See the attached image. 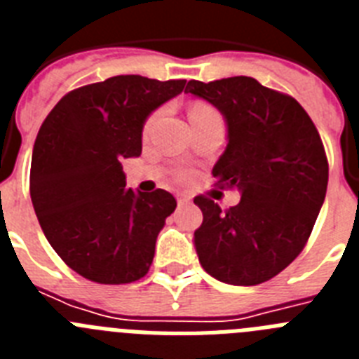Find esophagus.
Segmentation results:
<instances>
[{
    "label": "esophagus",
    "instance_id": "obj_1",
    "mask_svg": "<svg viewBox=\"0 0 359 359\" xmlns=\"http://www.w3.org/2000/svg\"><path fill=\"white\" fill-rule=\"evenodd\" d=\"M177 203H180V205H189V203H192V199H190V196L180 194L177 196Z\"/></svg>",
    "mask_w": 359,
    "mask_h": 359
}]
</instances>
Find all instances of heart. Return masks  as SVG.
Here are the masks:
<instances>
[{"instance_id": "heart-1", "label": "heart", "mask_w": 359, "mask_h": 359, "mask_svg": "<svg viewBox=\"0 0 359 359\" xmlns=\"http://www.w3.org/2000/svg\"><path fill=\"white\" fill-rule=\"evenodd\" d=\"M212 113H215L214 109H212L210 106H207V104H201V102H198V104H194V106L190 107V118H196V116H205V115H212ZM152 120L154 118H151L149 120V123H147V128L149 126H151L152 123Z\"/></svg>"}]
</instances>
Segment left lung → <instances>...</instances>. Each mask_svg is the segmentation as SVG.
<instances>
[{
    "mask_svg": "<svg viewBox=\"0 0 359 359\" xmlns=\"http://www.w3.org/2000/svg\"><path fill=\"white\" fill-rule=\"evenodd\" d=\"M185 91L223 115L228 144L212 174L241 192L226 212L210 198L194 199L203 212L194 231L199 262L231 286L269 280L302 252L325 199L329 165L318 131L293 97L252 77L189 81Z\"/></svg>",
    "mask_w": 359,
    "mask_h": 359,
    "instance_id": "left-lung-1",
    "label": "left lung"
}]
</instances>
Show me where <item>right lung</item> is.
I'll return each mask as SVG.
<instances>
[{
  "mask_svg": "<svg viewBox=\"0 0 359 359\" xmlns=\"http://www.w3.org/2000/svg\"><path fill=\"white\" fill-rule=\"evenodd\" d=\"M187 81L116 75L69 91L37 133L30 198L44 236L79 275L129 284L151 268L176 208L170 192L126 189L122 161L142 154L145 120Z\"/></svg>",
  "mask_w": 359,
  "mask_h": 359,
  "instance_id": "right-lung-1",
  "label": "right lung"
}]
</instances>
